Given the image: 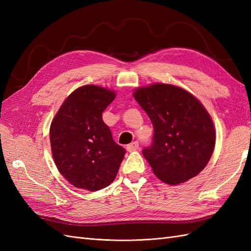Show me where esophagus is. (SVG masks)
I'll return each mask as SVG.
<instances>
[{
	"label": "esophagus",
	"mask_w": 251,
	"mask_h": 251,
	"mask_svg": "<svg viewBox=\"0 0 251 251\" xmlns=\"http://www.w3.org/2000/svg\"><path fill=\"white\" fill-rule=\"evenodd\" d=\"M138 149H139L138 141H134V142L127 144V146H126V150L128 151H136V150H138Z\"/></svg>",
	"instance_id": "esophagus-1"
}]
</instances>
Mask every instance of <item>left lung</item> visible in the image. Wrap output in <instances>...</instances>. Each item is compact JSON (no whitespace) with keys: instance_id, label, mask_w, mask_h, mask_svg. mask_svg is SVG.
I'll use <instances>...</instances> for the list:
<instances>
[{"instance_id":"left-lung-1","label":"left lung","mask_w":251,"mask_h":251,"mask_svg":"<svg viewBox=\"0 0 251 251\" xmlns=\"http://www.w3.org/2000/svg\"><path fill=\"white\" fill-rule=\"evenodd\" d=\"M133 96L154 127L153 143L142 154L158 179L178 185L199 175L210 160L216 131L207 110L183 88L156 82Z\"/></svg>"}]
</instances>
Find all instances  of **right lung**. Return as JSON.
Masks as SVG:
<instances>
[{
	"label": "right lung",
	"instance_id": "obj_1",
	"mask_svg": "<svg viewBox=\"0 0 251 251\" xmlns=\"http://www.w3.org/2000/svg\"><path fill=\"white\" fill-rule=\"evenodd\" d=\"M115 91L95 85L74 90L60 105L50 126L53 160L73 186L96 192L115 180L126 150L112 138L102 112Z\"/></svg>",
	"mask_w": 251,
	"mask_h": 251
}]
</instances>
